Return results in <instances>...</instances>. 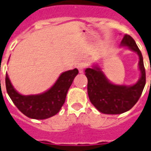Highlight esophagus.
Listing matches in <instances>:
<instances>
[{
    "instance_id": "34e87169",
    "label": "esophagus",
    "mask_w": 151,
    "mask_h": 151,
    "mask_svg": "<svg viewBox=\"0 0 151 151\" xmlns=\"http://www.w3.org/2000/svg\"><path fill=\"white\" fill-rule=\"evenodd\" d=\"M86 67V63H84V62H80L79 64L77 65V68L79 70V72L80 73H83V71H84V70Z\"/></svg>"
}]
</instances>
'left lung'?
Instances as JSON below:
<instances>
[{"mask_svg": "<svg viewBox=\"0 0 151 151\" xmlns=\"http://www.w3.org/2000/svg\"><path fill=\"white\" fill-rule=\"evenodd\" d=\"M121 47H127L139 56V69L141 77L132 86L115 85L107 79L99 66L93 65L86 70L88 79V95L96 109L105 114H121L128 111L137 104L145 85V70L143 58L135 40L126 34Z\"/></svg>", "mask_w": 151, "mask_h": 151, "instance_id": "8db88e82", "label": "left lung"}]
</instances>
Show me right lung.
Returning a JSON list of instances; mask_svg holds the SVG:
<instances>
[{
  "instance_id": "add662e5",
  "label": "right lung",
  "mask_w": 151,
  "mask_h": 151,
  "mask_svg": "<svg viewBox=\"0 0 151 151\" xmlns=\"http://www.w3.org/2000/svg\"><path fill=\"white\" fill-rule=\"evenodd\" d=\"M79 73L75 68L61 74L48 90L39 94L23 95L14 89L8 75H6V91L18 109L33 119H46L56 115L64 104L68 89Z\"/></svg>"
}]
</instances>
